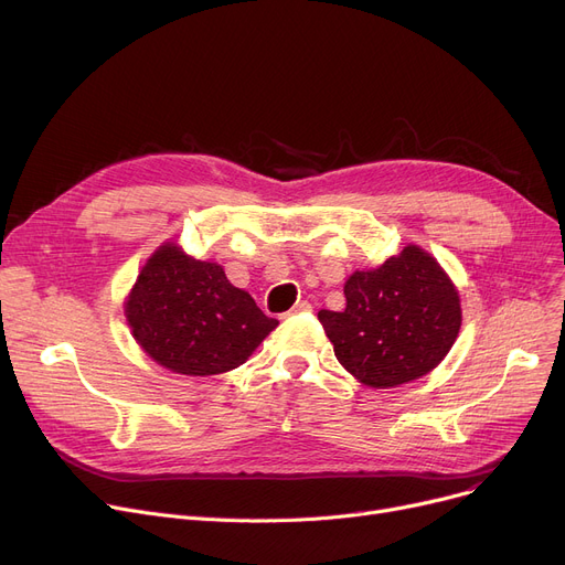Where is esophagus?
Here are the masks:
<instances>
[{"mask_svg":"<svg viewBox=\"0 0 565 565\" xmlns=\"http://www.w3.org/2000/svg\"><path fill=\"white\" fill-rule=\"evenodd\" d=\"M311 309H313V307H311L307 300H300L298 305H295V307L290 309V316H298V313H311Z\"/></svg>","mask_w":565,"mask_h":565,"instance_id":"esophagus-1","label":"esophagus"}]
</instances>
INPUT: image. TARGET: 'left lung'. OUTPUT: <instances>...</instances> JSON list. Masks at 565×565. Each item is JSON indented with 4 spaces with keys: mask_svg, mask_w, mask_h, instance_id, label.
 I'll return each instance as SVG.
<instances>
[{
    "mask_svg": "<svg viewBox=\"0 0 565 565\" xmlns=\"http://www.w3.org/2000/svg\"><path fill=\"white\" fill-rule=\"evenodd\" d=\"M345 309L318 311L337 360L369 387H396L433 371L451 350L462 313L439 263L405 247L345 281Z\"/></svg>",
    "mask_w": 565,
    "mask_h": 565,
    "instance_id": "obj_1",
    "label": "left lung"
}]
</instances>
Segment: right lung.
Masks as SVG:
<instances>
[{
  "instance_id": "1",
  "label": "right lung",
  "mask_w": 565,
  "mask_h": 565,
  "mask_svg": "<svg viewBox=\"0 0 565 565\" xmlns=\"http://www.w3.org/2000/svg\"><path fill=\"white\" fill-rule=\"evenodd\" d=\"M126 316L148 358L183 375L237 369L279 324L220 265L190 258L173 245L148 258Z\"/></svg>"
}]
</instances>
